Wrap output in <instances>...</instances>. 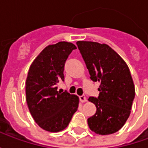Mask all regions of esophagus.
<instances>
[{"instance_id": "1", "label": "esophagus", "mask_w": 148, "mask_h": 148, "mask_svg": "<svg viewBox=\"0 0 148 148\" xmlns=\"http://www.w3.org/2000/svg\"><path fill=\"white\" fill-rule=\"evenodd\" d=\"M79 99H80L81 102H86V97L85 95H82V96L79 97Z\"/></svg>"}]
</instances>
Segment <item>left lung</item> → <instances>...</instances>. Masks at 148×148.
Wrapping results in <instances>:
<instances>
[{
  "label": "left lung",
  "instance_id": "8db88e82",
  "mask_svg": "<svg viewBox=\"0 0 148 148\" xmlns=\"http://www.w3.org/2000/svg\"><path fill=\"white\" fill-rule=\"evenodd\" d=\"M77 47L93 82H99V96L90 97L96 113L88 118L91 131L99 135L116 132L131 112L135 86L126 62L107 44L77 41Z\"/></svg>",
  "mask_w": 148,
  "mask_h": 148
}]
</instances>
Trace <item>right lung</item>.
I'll return each instance as SVG.
<instances>
[{"mask_svg": "<svg viewBox=\"0 0 148 148\" xmlns=\"http://www.w3.org/2000/svg\"><path fill=\"white\" fill-rule=\"evenodd\" d=\"M76 48L64 41L47 46L29 68L26 80L27 106L34 121L47 132L65 129L78 107V97L58 91V83L64 81L65 62Z\"/></svg>", "mask_w": 148, "mask_h": 148, "instance_id": "1", "label": "right lung"}]
</instances>
